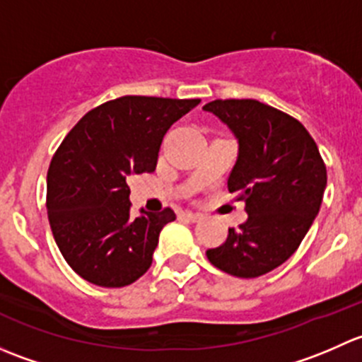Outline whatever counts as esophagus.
<instances>
[{"label":"esophagus","mask_w":362,"mask_h":362,"mask_svg":"<svg viewBox=\"0 0 362 362\" xmlns=\"http://www.w3.org/2000/svg\"><path fill=\"white\" fill-rule=\"evenodd\" d=\"M184 217L187 218L189 222H199L203 218V215L196 214V211H184Z\"/></svg>","instance_id":"34e87169"}]
</instances>
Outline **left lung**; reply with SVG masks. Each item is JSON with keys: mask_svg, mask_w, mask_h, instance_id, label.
<instances>
[{"mask_svg": "<svg viewBox=\"0 0 362 362\" xmlns=\"http://www.w3.org/2000/svg\"><path fill=\"white\" fill-rule=\"evenodd\" d=\"M203 110L238 140L228 189L240 192L249 215L206 257L221 272L255 279L284 264L303 242L320 210L326 164L305 126L276 108L255 100H215Z\"/></svg>", "mask_w": 362, "mask_h": 362, "instance_id": "1", "label": "left lung"}]
</instances>
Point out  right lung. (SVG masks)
Listing matches in <instances>:
<instances>
[{
	"instance_id": "obj_1",
	"label": "right lung",
	"mask_w": 362,
	"mask_h": 362,
	"mask_svg": "<svg viewBox=\"0 0 362 362\" xmlns=\"http://www.w3.org/2000/svg\"><path fill=\"white\" fill-rule=\"evenodd\" d=\"M202 100L122 96L78 120L50 160L47 214L61 254L100 287L136 282L152 264L171 208L129 214V180L152 173L166 131Z\"/></svg>"
}]
</instances>
